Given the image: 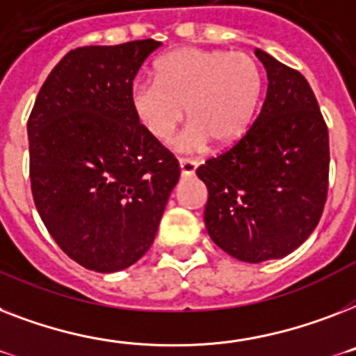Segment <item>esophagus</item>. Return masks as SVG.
I'll return each instance as SVG.
<instances>
[{
  "mask_svg": "<svg viewBox=\"0 0 356 356\" xmlns=\"http://www.w3.org/2000/svg\"><path fill=\"white\" fill-rule=\"evenodd\" d=\"M179 166H181V173L183 175H193L195 170L199 166L197 159H190V157H179Z\"/></svg>",
  "mask_w": 356,
  "mask_h": 356,
  "instance_id": "obj_1",
  "label": "esophagus"
}]
</instances>
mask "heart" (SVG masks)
<instances>
[{
	"instance_id": "b5f03b06",
	"label": "heart",
	"mask_w": 356,
	"mask_h": 356,
	"mask_svg": "<svg viewBox=\"0 0 356 356\" xmlns=\"http://www.w3.org/2000/svg\"><path fill=\"white\" fill-rule=\"evenodd\" d=\"M261 95V73L243 51L181 47L155 65V80L131 86V109L143 128L166 140L183 120L190 126L179 138L181 148L236 143L252 122Z\"/></svg>"
}]
</instances>
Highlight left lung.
<instances>
[{
  "instance_id": "left-lung-1",
  "label": "left lung",
  "mask_w": 356,
  "mask_h": 356,
  "mask_svg": "<svg viewBox=\"0 0 356 356\" xmlns=\"http://www.w3.org/2000/svg\"><path fill=\"white\" fill-rule=\"evenodd\" d=\"M267 97L252 126L197 168L207 184L204 225L232 258L278 259L311 236L327 201L329 133L300 71L261 49Z\"/></svg>"
}]
</instances>
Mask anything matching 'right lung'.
I'll list each match as a JSON object with an SVG mask.
<instances>
[{"instance_id":"obj_1","label":"right lung","mask_w":356,"mask_h":356,"mask_svg":"<svg viewBox=\"0 0 356 356\" xmlns=\"http://www.w3.org/2000/svg\"><path fill=\"white\" fill-rule=\"evenodd\" d=\"M159 47L148 38L69 51L29 117L36 210L58 247L89 270L115 273L143 258L181 175L129 100L133 78Z\"/></svg>"}]
</instances>
